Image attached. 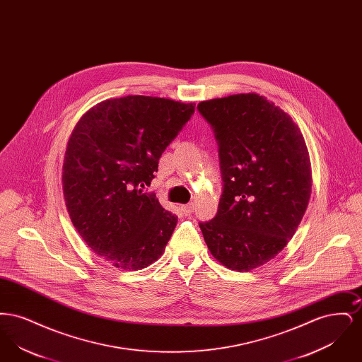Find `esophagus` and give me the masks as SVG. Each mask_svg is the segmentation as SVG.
I'll list each match as a JSON object with an SVG mask.
<instances>
[{"label": "esophagus", "mask_w": 362, "mask_h": 362, "mask_svg": "<svg viewBox=\"0 0 362 362\" xmlns=\"http://www.w3.org/2000/svg\"><path fill=\"white\" fill-rule=\"evenodd\" d=\"M180 210H182V213H183L185 216H189V214L192 213V210H194V206H192L191 204H189V205H182Z\"/></svg>", "instance_id": "obj_1"}]
</instances>
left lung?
<instances>
[{
    "label": "left lung",
    "instance_id": "obj_1",
    "mask_svg": "<svg viewBox=\"0 0 362 362\" xmlns=\"http://www.w3.org/2000/svg\"><path fill=\"white\" fill-rule=\"evenodd\" d=\"M220 146L224 191L216 217L199 223L210 254L235 272L276 258L310 202V152L300 127L259 93L201 102Z\"/></svg>",
    "mask_w": 362,
    "mask_h": 362
}]
</instances>
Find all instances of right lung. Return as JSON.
Listing matches in <instances>:
<instances>
[{
  "mask_svg": "<svg viewBox=\"0 0 362 362\" xmlns=\"http://www.w3.org/2000/svg\"><path fill=\"white\" fill-rule=\"evenodd\" d=\"M194 108L142 95L107 99L70 134L62 165L70 220L86 245L119 270L148 267L173 236L177 217L144 189Z\"/></svg>",
  "mask_w": 362,
  "mask_h": 362,
  "instance_id": "add662e5",
  "label": "right lung"
}]
</instances>
